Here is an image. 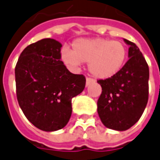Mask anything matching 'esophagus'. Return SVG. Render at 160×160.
I'll return each instance as SVG.
<instances>
[{
    "label": "esophagus",
    "mask_w": 160,
    "mask_h": 160,
    "mask_svg": "<svg viewBox=\"0 0 160 160\" xmlns=\"http://www.w3.org/2000/svg\"><path fill=\"white\" fill-rule=\"evenodd\" d=\"M94 82H95V81L93 80L92 78H86V87L89 86L91 83H93Z\"/></svg>",
    "instance_id": "esophagus-1"
}]
</instances>
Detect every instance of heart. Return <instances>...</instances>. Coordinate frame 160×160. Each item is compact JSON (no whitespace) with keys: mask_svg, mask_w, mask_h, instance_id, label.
Masks as SVG:
<instances>
[{"mask_svg":"<svg viewBox=\"0 0 160 160\" xmlns=\"http://www.w3.org/2000/svg\"><path fill=\"white\" fill-rule=\"evenodd\" d=\"M72 50L64 48L62 59L70 68H77L89 63V71L98 79H108L120 72L127 61L126 46L107 38H79L72 44Z\"/></svg>","mask_w":160,"mask_h":160,"instance_id":"obj_1","label":"heart"}]
</instances>
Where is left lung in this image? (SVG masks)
Returning a JSON list of instances; mask_svg holds the SVG:
<instances>
[{
    "label": "left lung",
    "mask_w": 160,
    "mask_h": 160,
    "mask_svg": "<svg viewBox=\"0 0 160 160\" xmlns=\"http://www.w3.org/2000/svg\"><path fill=\"white\" fill-rule=\"evenodd\" d=\"M129 47L128 61L111 78L98 80L102 93L98 100V113L108 128L127 130L138 122L146 108L149 96V67L139 48L123 38Z\"/></svg>",
    "instance_id": "8db88e82"
}]
</instances>
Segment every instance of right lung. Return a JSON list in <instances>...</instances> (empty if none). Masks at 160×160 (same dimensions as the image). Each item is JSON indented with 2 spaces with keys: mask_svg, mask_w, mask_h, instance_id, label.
Segmentation results:
<instances>
[{
  "mask_svg": "<svg viewBox=\"0 0 160 160\" xmlns=\"http://www.w3.org/2000/svg\"><path fill=\"white\" fill-rule=\"evenodd\" d=\"M62 45L44 38L24 48L15 68L17 97L25 117L43 131L68 122L71 100L85 87V78L68 71L61 61Z\"/></svg>",
  "mask_w": 160,
  "mask_h": 160,
  "instance_id": "right-lung-1",
  "label": "right lung"
}]
</instances>
